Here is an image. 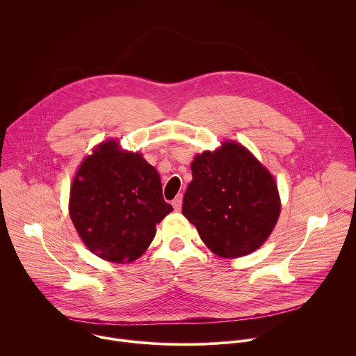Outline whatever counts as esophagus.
Wrapping results in <instances>:
<instances>
[{
  "instance_id": "esophagus-1",
  "label": "esophagus",
  "mask_w": 356,
  "mask_h": 356,
  "mask_svg": "<svg viewBox=\"0 0 356 356\" xmlns=\"http://www.w3.org/2000/svg\"><path fill=\"white\" fill-rule=\"evenodd\" d=\"M172 204H173L175 210H176V211H179V210L181 209V204H183V195H181V194L176 195V198L172 201Z\"/></svg>"
}]
</instances>
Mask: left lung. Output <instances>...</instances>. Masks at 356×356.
<instances>
[{"label":"left lung","mask_w":356,"mask_h":356,"mask_svg":"<svg viewBox=\"0 0 356 356\" xmlns=\"http://www.w3.org/2000/svg\"><path fill=\"white\" fill-rule=\"evenodd\" d=\"M183 198V216L214 253L238 258L257 250L280 213L270 173L235 142L197 155Z\"/></svg>","instance_id":"1"}]
</instances>
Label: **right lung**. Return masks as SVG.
I'll list each match as a JSON object with an SVG mask.
<instances>
[{
	"label": "right lung",
	"instance_id": "obj_1",
	"mask_svg": "<svg viewBox=\"0 0 356 356\" xmlns=\"http://www.w3.org/2000/svg\"><path fill=\"white\" fill-rule=\"evenodd\" d=\"M173 207L158 172L115 140L98 145L81 163L70 190V217L97 257L114 264L139 258Z\"/></svg>",
	"mask_w": 356,
	"mask_h": 356
}]
</instances>
